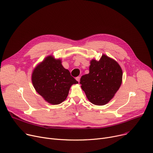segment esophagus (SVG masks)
Returning <instances> with one entry per match:
<instances>
[{
    "instance_id": "1",
    "label": "esophagus",
    "mask_w": 153,
    "mask_h": 153,
    "mask_svg": "<svg viewBox=\"0 0 153 153\" xmlns=\"http://www.w3.org/2000/svg\"><path fill=\"white\" fill-rule=\"evenodd\" d=\"M80 77H79V76H78V77H77L76 78V79L77 81H78L79 82H80Z\"/></svg>"
}]
</instances>
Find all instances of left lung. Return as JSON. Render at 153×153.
I'll return each mask as SVG.
<instances>
[{"instance_id": "obj_1", "label": "left lung", "mask_w": 153, "mask_h": 153, "mask_svg": "<svg viewBox=\"0 0 153 153\" xmlns=\"http://www.w3.org/2000/svg\"><path fill=\"white\" fill-rule=\"evenodd\" d=\"M123 71L117 62L105 55L90 62L89 73L80 78L81 88L88 100L95 105H105L120 87Z\"/></svg>"}]
</instances>
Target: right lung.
Here are the masks:
<instances>
[{
    "label": "right lung",
    "mask_w": 153,
    "mask_h": 153,
    "mask_svg": "<svg viewBox=\"0 0 153 153\" xmlns=\"http://www.w3.org/2000/svg\"><path fill=\"white\" fill-rule=\"evenodd\" d=\"M32 82L37 92L48 103L58 105L65 101L70 87L78 83L62 61L52 56L46 57L34 69Z\"/></svg>",
    "instance_id": "obj_1"
}]
</instances>
